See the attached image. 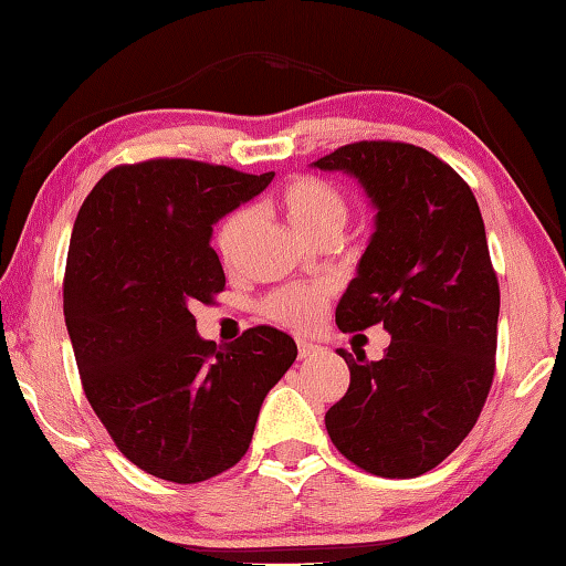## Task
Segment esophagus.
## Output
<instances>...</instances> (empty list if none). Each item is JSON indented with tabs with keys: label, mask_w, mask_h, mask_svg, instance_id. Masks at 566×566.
I'll return each mask as SVG.
<instances>
[{
	"label": "esophagus",
	"mask_w": 566,
	"mask_h": 566,
	"mask_svg": "<svg viewBox=\"0 0 566 566\" xmlns=\"http://www.w3.org/2000/svg\"><path fill=\"white\" fill-rule=\"evenodd\" d=\"M296 347H300V357H302V359L314 357V354L322 352L319 344H314V342H310V339H300V342H296Z\"/></svg>",
	"instance_id": "34e87169"
}]
</instances>
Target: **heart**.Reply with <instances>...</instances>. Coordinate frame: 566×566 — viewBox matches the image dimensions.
I'll return each mask as SVG.
<instances>
[{
    "label": "heart",
    "mask_w": 566,
    "mask_h": 566,
    "mask_svg": "<svg viewBox=\"0 0 566 566\" xmlns=\"http://www.w3.org/2000/svg\"><path fill=\"white\" fill-rule=\"evenodd\" d=\"M276 205L286 217V222L294 227V232L304 237L310 244H319L324 239H337L347 229L352 205L344 191L319 177H294L286 181L276 195ZM249 227L247 209H237L229 214L217 229L214 247L219 260L224 264H234L239 247ZM329 290L319 284H294L282 286L272 292L264 302L266 317L274 319L282 327L296 332H306L317 327L324 312H327Z\"/></svg>",
    "instance_id": "1"
}]
</instances>
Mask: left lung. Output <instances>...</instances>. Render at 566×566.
Instances as JSON below:
<instances>
[{
    "label": "left lung",
    "instance_id": "8db88e82",
    "mask_svg": "<svg viewBox=\"0 0 566 566\" xmlns=\"http://www.w3.org/2000/svg\"><path fill=\"white\" fill-rule=\"evenodd\" d=\"M312 167L354 177L377 209L337 327L391 334L379 361L339 349L349 389L324 424L364 472L419 476L472 432L494 379L500 284L482 212L452 167L405 142H354Z\"/></svg>",
    "mask_w": 566,
    "mask_h": 566
}]
</instances>
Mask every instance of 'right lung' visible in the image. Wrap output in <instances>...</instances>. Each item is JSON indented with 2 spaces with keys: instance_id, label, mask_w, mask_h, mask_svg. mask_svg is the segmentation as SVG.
<instances>
[{
  "instance_id": "obj_1",
  "label": "right lung",
  "mask_w": 566,
  "mask_h": 566,
  "mask_svg": "<svg viewBox=\"0 0 566 566\" xmlns=\"http://www.w3.org/2000/svg\"><path fill=\"white\" fill-rule=\"evenodd\" d=\"M272 179L149 159L107 171L76 214L64 322L84 395L119 452L167 482L234 467L266 391L296 359L280 329L254 327L217 347L191 314L224 290L214 224Z\"/></svg>"
}]
</instances>
